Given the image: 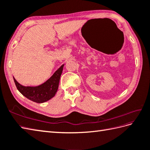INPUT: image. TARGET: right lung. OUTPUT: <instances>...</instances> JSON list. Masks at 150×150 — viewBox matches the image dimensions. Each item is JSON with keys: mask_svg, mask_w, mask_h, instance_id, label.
Here are the masks:
<instances>
[{"mask_svg": "<svg viewBox=\"0 0 150 150\" xmlns=\"http://www.w3.org/2000/svg\"><path fill=\"white\" fill-rule=\"evenodd\" d=\"M64 66V64L60 66L46 82L37 86H24L18 83L13 77L16 87L21 93L30 100L37 103H45L56 95Z\"/></svg>", "mask_w": 150, "mask_h": 150, "instance_id": "add662e5", "label": "right lung"}]
</instances>
